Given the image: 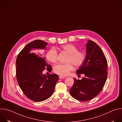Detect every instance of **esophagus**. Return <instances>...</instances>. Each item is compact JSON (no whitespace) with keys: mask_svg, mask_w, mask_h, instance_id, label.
<instances>
[{"mask_svg":"<svg viewBox=\"0 0 122 122\" xmlns=\"http://www.w3.org/2000/svg\"><path fill=\"white\" fill-rule=\"evenodd\" d=\"M59 78L60 79H62L65 78V77H64V76H59Z\"/></svg>","mask_w":122,"mask_h":122,"instance_id":"34e87169","label":"esophagus"}]
</instances>
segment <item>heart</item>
<instances>
[{"mask_svg": "<svg viewBox=\"0 0 122 122\" xmlns=\"http://www.w3.org/2000/svg\"><path fill=\"white\" fill-rule=\"evenodd\" d=\"M60 49L68 54L66 60L67 63L55 65L54 71L58 75L65 76L73 70L74 65L79 67L83 64L86 58V54L82 51H78V48L72 44H63L60 46ZM46 56L48 61L55 63L57 61V51L55 48L52 47L47 51Z\"/></svg>", "mask_w": 122, "mask_h": 122, "instance_id": "heart-1", "label": "heart"}]
</instances>
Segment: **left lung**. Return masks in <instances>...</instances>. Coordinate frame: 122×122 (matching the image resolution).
<instances>
[{"mask_svg":"<svg viewBox=\"0 0 122 122\" xmlns=\"http://www.w3.org/2000/svg\"><path fill=\"white\" fill-rule=\"evenodd\" d=\"M86 56L83 64L76 71L84 77L74 79L69 92L76 99L86 101L96 97L102 90L107 78V61L98 45L89 40L86 44Z\"/></svg>","mask_w":122,"mask_h":122,"instance_id":"1","label":"left lung"}]
</instances>
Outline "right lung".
Returning a JSON list of instances; mask_svg holds the SVG:
<instances>
[{"label":"right lung","mask_w":122,"mask_h":122,"mask_svg":"<svg viewBox=\"0 0 122 122\" xmlns=\"http://www.w3.org/2000/svg\"><path fill=\"white\" fill-rule=\"evenodd\" d=\"M47 44L41 40L30 42L20 52L16 61V78L20 87L28 98L35 102L44 101L53 95L59 79L56 74L43 75L46 67L51 71V66L44 56L30 53L32 49H45Z\"/></svg>","instance_id":"add662e5"}]
</instances>
